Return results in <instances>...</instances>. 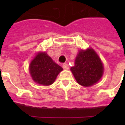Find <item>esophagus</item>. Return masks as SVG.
<instances>
[{"mask_svg": "<svg viewBox=\"0 0 125 125\" xmlns=\"http://www.w3.org/2000/svg\"><path fill=\"white\" fill-rule=\"evenodd\" d=\"M62 67L63 69H65V70H67V69H69V66H68V65L67 64V63H63V64L62 65Z\"/></svg>", "mask_w": 125, "mask_h": 125, "instance_id": "34e87169", "label": "esophagus"}]
</instances>
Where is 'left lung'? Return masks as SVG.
<instances>
[{"label": "left lung", "mask_w": 125, "mask_h": 125, "mask_svg": "<svg viewBox=\"0 0 125 125\" xmlns=\"http://www.w3.org/2000/svg\"><path fill=\"white\" fill-rule=\"evenodd\" d=\"M74 64L71 71L77 82L85 87L97 83L103 74V63L93 49L80 51Z\"/></svg>", "instance_id": "obj_1"}]
</instances>
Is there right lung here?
<instances>
[{"label":"right lung","instance_id":"right-lung-1","mask_svg":"<svg viewBox=\"0 0 125 125\" xmlns=\"http://www.w3.org/2000/svg\"><path fill=\"white\" fill-rule=\"evenodd\" d=\"M30 73L32 79L37 83L44 85H51L62 67L54 62L45 52L36 55L30 65Z\"/></svg>","mask_w":125,"mask_h":125}]
</instances>
